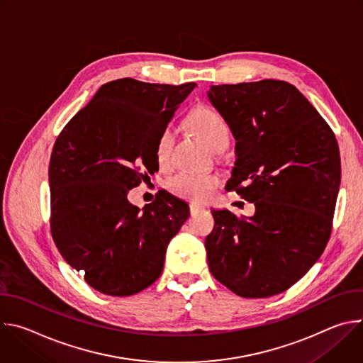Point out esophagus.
Instances as JSON below:
<instances>
[{
    "label": "esophagus",
    "instance_id": "obj_1",
    "mask_svg": "<svg viewBox=\"0 0 363 363\" xmlns=\"http://www.w3.org/2000/svg\"><path fill=\"white\" fill-rule=\"evenodd\" d=\"M199 210H202V206H199V205H196V203H191V205H189L191 214H195V213H198Z\"/></svg>",
    "mask_w": 363,
    "mask_h": 363
}]
</instances>
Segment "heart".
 <instances>
[{"label":"heart","instance_id":"obj_1","mask_svg":"<svg viewBox=\"0 0 363 363\" xmlns=\"http://www.w3.org/2000/svg\"><path fill=\"white\" fill-rule=\"evenodd\" d=\"M189 123L194 130L202 138V140L216 150L220 145L230 142V129L223 118L210 108H198L189 116ZM175 132L171 126H167L155 146V158L158 164L164 165L168 162L169 155L174 146ZM168 189L181 198L203 202L210 199L214 188L218 185V178L216 175L205 174H191L179 172L168 181Z\"/></svg>","mask_w":363,"mask_h":363}]
</instances>
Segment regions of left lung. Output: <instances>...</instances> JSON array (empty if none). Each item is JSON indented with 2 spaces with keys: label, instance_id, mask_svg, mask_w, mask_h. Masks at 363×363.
Segmentation results:
<instances>
[{
  "label": "left lung",
  "instance_id": "1",
  "mask_svg": "<svg viewBox=\"0 0 363 363\" xmlns=\"http://www.w3.org/2000/svg\"><path fill=\"white\" fill-rule=\"evenodd\" d=\"M206 96L235 139L225 188L255 206L252 217L242 218L211 211L210 272L241 297L283 293L313 267L329 241L340 185L336 138L287 82L211 86Z\"/></svg>",
  "mask_w": 363,
  "mask_h": 363
}]
</instances>
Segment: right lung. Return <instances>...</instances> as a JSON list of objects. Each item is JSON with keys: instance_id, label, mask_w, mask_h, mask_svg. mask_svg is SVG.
Here are the masks:
<instances>
[{"instance_id": "obj_1", "label": "right lung", "mask_w": 363, "mask_h": 363, "mask_svg": "<svg viewBox=\"0 0 363 363\" xmlns=\"http://www.w3.org/2000/svg\"><path fill=\"white\" fill-rule=\"evenodd\" d=\"M195 86L109 82L55 143L51 234L66 263L103 294L132 296L157 281L189 217L188 203L168 192L142 210L128 192L158 171V138Z\"/></svg>"}]
</instances>
